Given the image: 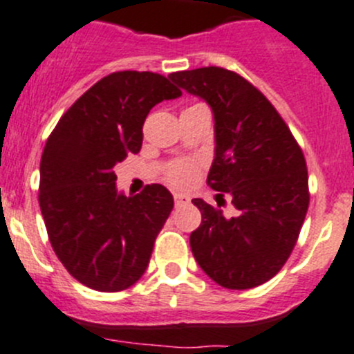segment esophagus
I'll use <instances>...</instances> for the list:
<instances>
[{
	"label": "esophagus",
	"mask_w": 354,
	"mask_h": 354,
	"mask_svg": "<svg viewBox=\"0 0 354 354\" xmlns=\"http://www.w3.org/2000/svg\"><path fill=\"white\" fill-rule=\"evenodd\" d=\"M188 196H185V194H174V204L176 206H180V204H187L188 203Z\"/></svg>",
	"instance_id": "obj_1"
}]
</instances>
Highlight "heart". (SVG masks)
<instances>
[{"mask_svg":"<svg viewBox=\"0 0 354 354\" xmlns=\"http://www.w3.org/2000/svg\"><path fill=\"white\" fill-rule=\"evenodd\" d=\"M196 174H197L196 162L188 160V158H181V160H174L173 164L167 166L164 178H166V181L171 185V187L185 188L192 183Z\"/></svg>","mask_w":354,"mask_h":354,"instance_id":"obj_1","label":"heart"}]
</instances>
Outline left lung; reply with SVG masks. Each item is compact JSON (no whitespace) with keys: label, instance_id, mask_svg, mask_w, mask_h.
<instances>
[{"label":"left lung","instance_id":"left-lung-1","mask_svg":"<svg viewBox=\"0 0 354 354\" xmlns=\"http://www.w3.org/2000/svg\"><path fill=\"white\" fill-rule=\"evenodd\" d=\"M169 78L213 110L207 185L236 207V216H225L220 204L192 201L203 214L190 234L194 257L223 288L263 285L292 255L309 207L302 150L269 99L237 73L209 66Z\"/></svg>","mask_w":354,"mask_h":354}]
</instances>
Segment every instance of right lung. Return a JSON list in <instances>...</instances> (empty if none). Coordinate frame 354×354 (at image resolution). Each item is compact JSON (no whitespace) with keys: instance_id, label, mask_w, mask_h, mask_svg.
I'll list each match as a JSON object with an SVG mask.
<instances>
[{"instance_id":"right-lung-1","label":"right lung","mask_w":354,"mask_h":354,"mask_svg":"<svg viewBox=\"0 0 354 354\" xmlns=\"http://www.w3.org/2000/svg\"><path fill=\"white\" fill-rule=\"evenodd\" d=\"M180 95L158 73H111L73 102L48 136L39 209L57 259L88 288L122 292L147 270L173 196L153 183L125 197L113 167L141 150L151 108Z\"/></svg>"}]
</instances>
